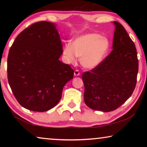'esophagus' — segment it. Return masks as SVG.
<instances>
[{
	"mask_svg": "<svg viewBox=\"0 0 147 147\" xmlns=\"http://www.w3.org/2000/svg\"><path fill=\"white\" fill-rule=\"evenodd\" d=\"M74 76H80V72L79 71V70L77 69L74 71Z\"/></svg>",
	"mask_w": 147,
	"mask_h": 147,
	"instance_id": "esophagus-1",
	"label": "esophagus"
}]
</instances>
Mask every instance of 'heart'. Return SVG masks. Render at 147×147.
<instances>
[{
  "instance_id": "b5f03b06",
  "label": "heart",
  "mask_w": 147,
  "mask_h": 147,
  "mask_svg": "<svg viewBox=\"0 0 147 147\" xmlns=\"http://www.w3.org/2000/svg\"><path fill=\"white\" fill-rule=\"evenodd\" d=\"M110 42L106 37L98 33H87L76 37L70 44H66L63 54L70 63L80 58V63L84 68L94 69L100 65L108 55Z\"/></svg>"
}]
</instances>
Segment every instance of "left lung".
<instances>
[{
    "mask_svg": "<svg viewBox=\"0 0 147 147\" xmlns=\"http://www.w3.org/2000/svg\"><path fill=\"white\" fill-rule=\"evenodd\" d=\"M113 50L90 71L82 74L84 102L92 110L111 112L132 95L138 71L137 53L123 26L114 21Z\"/></svg>",
    "mask_w": 147,
    "mask_h": 147,
    "instance_id": "8db88e82",
    "label": "left lung"
}]
</instances>
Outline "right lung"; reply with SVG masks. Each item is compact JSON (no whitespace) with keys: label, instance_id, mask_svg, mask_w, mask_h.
<instances>
[{"label":"right lung","instance_id":"add662e5","mask_svg":"<svg viewBox=\"0 0 147 147\" xmlns=\"http://www.w3.org/2000/svg\"><path fill=\"white\" fill-rule=\"evenodd\" d=\"M63 53L56 25L40 21L17 36L9 50L7 77L18 102L26 109L45 112L61 100L74 70L59 59Z\"/></svg>","mask_w":147,"mask_h":147}]
</instances>
